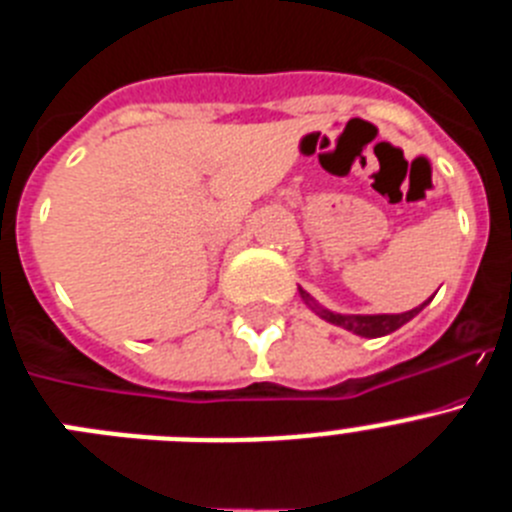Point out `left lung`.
<instances>
[{"mask_svg":"<svg viewBox=\"0 0 512 512\" xmlns=\"http://www.w3.org/2000/svg\"><path fill=\"white\" fill-rule=\"evenodd\" d=\"M300 295H302V300L312 307V310L318 312L320 318H325L328 323H333V325H341V328L351 330V333H356V336H361V338H379V336H387V333H395L397 328H402V325L408 323V320H413L415 315H418V312L428 305V302H423L420 307H413V310H408V312H400V315H338V312L323 310V307L312 300L307 292H302V289H300Z\"/></svg>","mask_w":512,"mask_h":512,"instance_id":"obj_1","label":"left lung"}]
</instances>
